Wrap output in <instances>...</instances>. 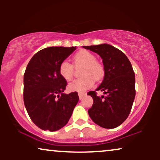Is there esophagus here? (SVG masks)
Wrapping results in <instances>:
<instances>
[{
	"mask_svg": "<svg viewBox=\"0 0 160 160\" xmlns=\"http://www.w3.org/2000/svg\"><path fill=\"white\" fill-rule=\"evenodd\" d=\"M86 95V92H79V93H78L79 98H80V99H82V97L85 96Z\"/></svg>",
	"mask_w": 160,
	"mask_h": 160,
	"instance_id": "34e87169",
	"label": "esophagus"
}]
</instances>
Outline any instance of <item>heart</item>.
Returning <instances> with one entry per match:
<instances>
[{
  "mask_svg": "<svg viewBox=\"0 0 160 160\" xmlns=\"http://www.w3.org/2000/svg\"><path fill=\"white\" fill-rule=\"evenodd\" d=\"M95 60L96 58L92 52L87 50H80L73 56L74 65L66 60L60 63L58 72L66 81H70L73 79L74 74V66L77 67L78 65H84L82 69V75L83 77L77 79L69 84L70 91L82 92L92 87L95 80L99 81L104 78V66Z\"/></svg>",
  "mask_w": 160,
  "mask_h": 160,
  "instance_id": "1",
  "label": "heart"
}]
</instances>
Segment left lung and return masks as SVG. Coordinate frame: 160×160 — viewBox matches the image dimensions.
Here are the masks:
<instances>
[{"instance_id": "left-lung-1", "label": "left lung", "mask_w": 160, "mask_h": 160, "mask_svg": "<svg viewBox=\"0 0 160 160\" xmlns=\"http://www.w3.org/2000/svg\"><path fill=\"white\" fill-rule=\"evenodd\" d=\"M83 48L101 56L104 68V78L96 91L105 95L98 96L95 91L88 95L93 104L88 113L93 122L105 128H113L127 119L135 96V78L132 66L127 56L113 46L104 44L83 46Z\"/></svg>"}]
</instances>
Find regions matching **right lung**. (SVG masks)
<instances>
[{
	"mask_svg": "<svg viewBox=\"0 0 160 160\" xmlns=\"http://www.w3.org/2000/svg\"><path fill=\"white\" fill-rule=\"evenodd\" d=\"M76 47H51L34 55L24 74L23 98L28 113L43 130L57 131L65 126L78 104L77 92L65 94L67 81L58 68Z\"/></svg>",
	"mask_w": 160,
	"mask_h": 160,
	"instance_id": "right-lung-1",
	"label": "right lung"
}]
</instances>
